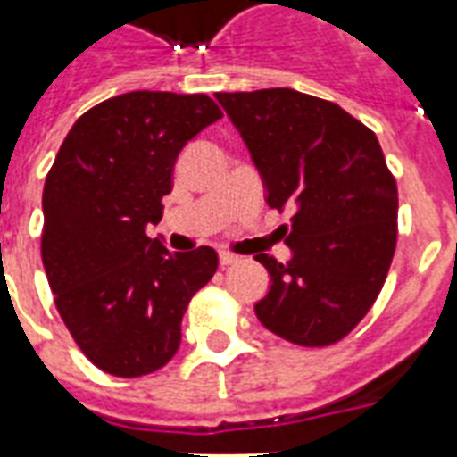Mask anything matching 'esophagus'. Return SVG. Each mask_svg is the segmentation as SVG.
Masks as SVG:
<instances>
[{"mask_svg": "<svg viewBox=\"0 0 457 457\" xmlns=\"http://www.w3.org/2000/svg\"><path fill=\"white\" fill-rule=\"evenodd\" d=\"M237 263H239V256L229 253V251H220V265H222V268H228V265H237Z\"/></svg>", "mask_w": 457, "mask_h": 457, "instance_id": "1", "label": "esophagus"}]
</instances>
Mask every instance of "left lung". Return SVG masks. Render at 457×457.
I'll return each mask as SVG.
<instances>
[{"instance_id":"8db88e82","label":"left lung","mask_w":457,"mask_h":457,"mask_svg":"<svg viewBox=\"0 0 457 457\" xmlns=\"http://www.w3.org/2000/svg\"><path fill=\"white\" fill-rule=\"evenodd\" d=\"M249 146L268 206L292 258L256 261L270 292L256 303L265 329L296 346H329L361 322L382 292L396 251L398 189L375 132L351 113L289 87L218 92Z\"/></svg>"}]
</instances>
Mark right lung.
<instances>
[{
	"mask_svg": "<svg viewBox=\"0 0 457 457\" xmlns=\"http://www.w3.org/2000/svg\"><path fill=\"white\" fill-rule=\"evenodd\" d=\"M218 118L206 95H118L75 120L46 172L42 263L54 303L109 375L163 368L187 305L215 275L211 246L172 253L146 228L163 218L182 146Z\"/></svg>",
	"mask_w": 457,
	"mask_h": 457,
	"instance_id": "obj_1",
	"label": "right lung"
}]
</instances>
